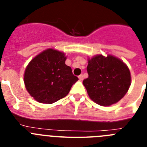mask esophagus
I'll return each instance as SVG.
<instances>
[{
  "mask_svg": "<svg viewBox=\"0 0 147 147\" xmlns=\"http://www.w3.org/2000/svg\"><path fill=\"white\" fill-rule=\"evenodd\" d=\"M79 79H80V81H82L83 79H84V77H83V75L82 74L80 75V76H79Z\"/></svg>",
  "mask_w": 147,
  "mask_h": 147,
  "instance_id": "obj_1",
  "label": "esophagus"
}]
</instances>
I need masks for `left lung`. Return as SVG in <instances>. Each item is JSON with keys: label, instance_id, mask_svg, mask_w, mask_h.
<instances>
[{"label": "left lung", "instance_id": "left-lung-1", "mask_svg": "<svg viewBox=\"0 0 147 147\" xmlns=\"http://www.w3.org/2000/svg\"><path fill=\"white\" fill-rule=\"evenodd\" d=\"M88 78L83 80L90 98L110 106L124 96L131 85L130 72L123 61L112 55H96L88 59Z\"/></svg>", "mask_w": 147, "mask_h": 147}]
</instances>
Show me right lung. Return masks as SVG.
Returning <instances> with one entry per match:
<instances>
[{
    "label": "right lung",
    "instance_id": "right-lung-1",
    "mask_svg": "<svg viewBox=\"0 0 147 147\" xmlns=\"http://www.w3.org/2000/svg\"><path fill=\"white\" fill-rule=\"evenodd\" d=\"M64 53L49 49L28 63L24 74L27 91L38 102L52 104L68 94L78 81L71 67L66 65Z\"/></svg>",
    "mask_w": 147,
    "mask_h": 147
}]
</instances>
